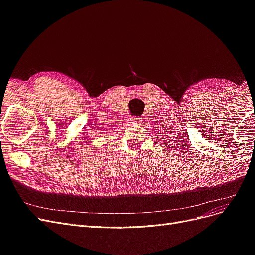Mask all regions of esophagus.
<instances>
[{"mask_svg": "<svg viewBox=\"0 0 255 255\" xmlns=\"http://www.w3.org/2000/svg\"><path fill=\"white\" fill-rule=\"evenodd\" d=\"M140 119L141 118H139V117H132L130 118V121H132V123H134V125H139V122H140Z\"/></svg>", "mask_w": 255, "mask_h": 255, "instance_id": "esophagus-1", "label": "esophagus"}]
</instances>
